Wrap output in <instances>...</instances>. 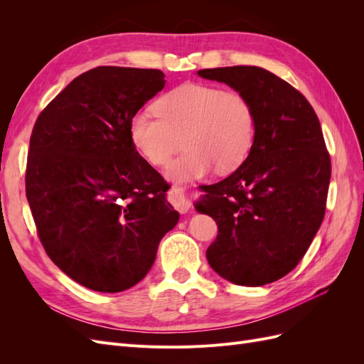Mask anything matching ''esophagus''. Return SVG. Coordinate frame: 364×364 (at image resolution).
<instances>
[{
  "label": "esophagus",
  "instance_id": "1",
  "mask_svg": "<svg viewBox=\"0 0 364 364\" xmlns=\"http://www.w3.org/2000/svg\"><path fill=\"white\" fill-rule=\"evenodd\" d=\"M171 194H173V202H174L176 209H178V211H179L181 214L188 213V209H190L191 203H190L188 199H186L185 191H183L182 188H173Z\"/></svg>",
  "mask_w": 364,
  "mask_h": 364
}]
</instances>
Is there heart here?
<instances>
[{
  "mask_svg": "<svg viewBox=\"0 0 364 364\" xmlns=\"http://www.w3.org/2000/svg\"><path fill=\"white\" fill-rule=\"evenodd\" d=\"M155 111L132 117L130 139L155 167L170 161L182 139L183 151L167 168L174 182L203 178L215 165L218 171L237 168L255 141V109L235 90L188 82L159 97Z\"/></svg>",
  "mask_w": 364,
  "mask_h": 364,
  "instance_id": "b5f03b06",
  "label": "heart"
}]
</instances>
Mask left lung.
Segmentation results:
<instances>
[{
  "mask_svg": "<svg viewBox=\"0 0 364 364\" xmlns=\"http://www.w3.org/2000/svg\"><path fill=\"white\" fill-rule=\"evenodd\" d=\"M243 92L257 115L247 158L226 179L203 185L196 203L218 226L206 258L220 277L259 287L290 273L322 225L331 161L311 105L259 67L197 71Z\"/></svg>",
  "mask_w": 364,
  "mask_h": 364,
  "instance_id": "obj_1",
  "label": "left lung"
}]
</instances>
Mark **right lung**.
<instances>
[{
	"instance_id": "1",
	"label": "right lung",
	"mask_w": 364,
	"mask_h": 364,
	"mask_svg": "<svg viewBox=\"0 0 364 364\" xmlns=\"http://www.w3.org/2000/svg\"><path fill=\"white\" fill-rule=\"evenodd\" d=\"M159 70L97 67L43 109L26 194L51 261L86 289L118 293L151 269L179 222L168 185L136 151L130 119L165 85Z\"/></svg>"
}]
</instances>
